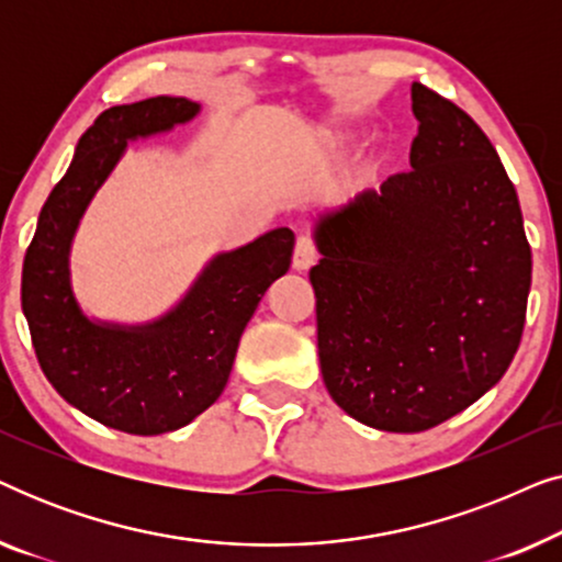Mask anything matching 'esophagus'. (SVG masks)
<instances>
[{
	"instance_id": "esophagus-1",
	"label": "esophagus",
	"mask_w": 562,
	"mask_h": 562,
	"mask_svg": "<svg viewBox=\"0 0 562 562\" xmlns=\"http://www.w3.org/2000/svg\"><path fill=\"white\" fill-rule=\"evenodd\" d=\"M317 263V248H314V243L310 237H299L296 240V248H294V271L304 273L310 271V268Z\"/></svg>"
}]
</instances>
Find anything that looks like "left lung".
I'll list each match as a JSON object with an SVG mask.
<instances>
[{
    "label": "left lung",
    "instance_id": "obj_1",
    "mask_svg": "<svg viewBox=\"0 0 562 562\" xmlns=\"http://www.w3.org/2000/svg\"><path fill=\"white\" fill-rule=\"evenodd\" d=\"M412 112V171L314 220L322 379L383 432H425L494 389L532 283L517 191L486 133L422 83Z\"/></svg>",
    "mask_w": 562,
    "mask_h": 562
}]
</instances>
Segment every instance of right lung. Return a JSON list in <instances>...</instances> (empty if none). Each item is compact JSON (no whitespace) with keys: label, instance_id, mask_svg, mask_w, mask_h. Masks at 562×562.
<instances>
[{"label":"right lung","instance_id":"add662e5","mask_svg":"<svg viewBox=\"0 0 562 562\" xmlns=\"http://www.w3.org/2000/svg\"><path fill=\"white\" fill-rule=\"evenodd\" d=\"M199 110L187 97H150L99 114L43 204L22 263V312L45 379L87 417L127 435L173 432L217 402L245 325L294 252V233L276 227L217 252L158 319L120 325L83 314L71 286V245L83 212L127 143L171 133Z\"/></svg>","mask_w":562,"mask_h":562}]
</instances>
